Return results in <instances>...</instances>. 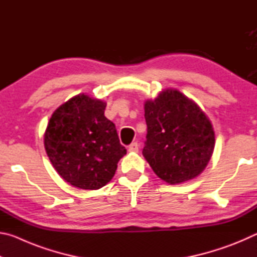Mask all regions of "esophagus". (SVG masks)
Segmentation results:
<instances>
[{"instance_id": "obj_1", "label": "esophagus", "mask_w": 257, "mask_h": 257, "mask_svg": "<svg viewBox=\"0 0 257 257\" xmlns=\"http://www.w3.org/2000/svg\"><path fill=\"white\" fill-rule=\"evenodd\" d=\"M128 151L132 152V153H137L138 152V144L137 143H133L128 146Z\"/></svg>"}]
</instances>
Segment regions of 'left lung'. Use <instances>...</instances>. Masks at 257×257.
<instances>
[{"instance_id":"1","label":"left lung","mask_w":257,"mask_h":257,"mask_svg":"<svg viewBox=\"0 0 257 257\" xmlns=\"http://www.w3.org/2000/svg\"><path fill=\"white\" fill-rule=\"evenodd\" d=\"M144 110L147 135L143 155L155 175L170 185L201 175L215 145L214 129L206 113L173 88L147 99Z\"/></svg>"}]
</instances>
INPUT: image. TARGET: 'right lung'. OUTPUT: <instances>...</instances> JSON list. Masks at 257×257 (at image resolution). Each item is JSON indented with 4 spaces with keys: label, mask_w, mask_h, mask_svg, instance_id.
<instances>
[{
    "label": "right lung",
    "mask_w": 257,
    "mask_h": 257,
    "mask_svg": "<svg viewBox=\"0 0 257 257\" xmlns=\"http://www.w3.org/2000/svg\"><path fill=\"white\" fill-rule=\"evenodd\" d=\"M106 103L78 94L53 112L44 146L60 177L76 188L96 190L110 182L127 150L104 115Z\"/></svg>",
    "instance_id": "obj_1"
}]
</instances>
